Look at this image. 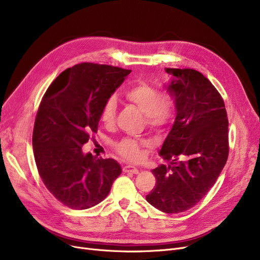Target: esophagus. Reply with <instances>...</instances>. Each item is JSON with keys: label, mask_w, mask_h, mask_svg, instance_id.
<instances>
[{"label": "esophagus", "mask_w": 260, "mask_h": 260, "mask_svg": "<svg viewBox=\"0 0 260 260\" xmlns=\"http://www.w3.org/2000/svg\"><path fill=\"white\" fill-rule=\"evenodd\" d=\"M123 172L124 173H132V174H138L139 170L137 168H135L133 166H125L123 168Z\"/></svg>", "instance_id": "obj_1"}]
</instances>
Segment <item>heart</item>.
Returning a JSON list of instances; mask_svg holds the SVG:
<instances>
[{
    "label": "heart",
    "instance_id": "1",
    "mask_svg": "<svg viewBox=\"0 0 260 260\" xmlns=\"http://www.w3.org/2000/svg\"><path fill=\"white\" fill-rule=\"evenodd\" d=\"M126 99L145 115L146 124L152 128L167 126L174 116L175 103L169 94H160L157 88L147 83H139L126 92ZM117 112L115 98H109L103 105L101 119L105 124L114 122ZM141 146H148L145 141L123 138L115 143L116 151L128 161H139L142 158Z\"/></svg>",
    "mask_w": 260,
    "mask_h": 260
}]
</instances>
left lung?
<instances>
[{"instance_id":"1","label":"left lung","mask_w":260,"mask_h":260,"mask_svg":"<svg viewBox=\"0 0 260 260\" xmlns=\"http://www.w3.org/2000/svg\"><path fill=\"white\" fill-rule=\"evenodd\" d=\"M166 89L176 108L174 124L159 155L169 166L152 173L157 184L146 195L156 209L177 214L193 208L223 170L229 156V121L220 93L201 73L167 68Z\"/></svg>"}]
</instances>
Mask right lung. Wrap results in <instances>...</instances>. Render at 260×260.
<instances>
[{"label": "right lung", "mask_w": 260, "mask_h": 260, "mask_svg": "<svg viewBox=\"0 0 260 260\" xmlns=\"http://www.w3.org/2000/svg\"><path fill=\"white\" fill-rule=\"evenodd\" d=\"M131 72L75 65L54 79L40 104L32 134L36 165L49 192L73 210L104 200L122 172L116 160L84 154L81 147L97 133L104 103Z\"/></svg>", "instance_id": "obj_1"}]
</instances>
